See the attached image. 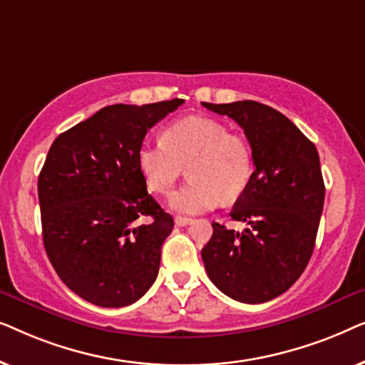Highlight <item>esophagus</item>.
<instances>
[{
	"label": "esophagus",
	"mask_w": 365,
	"mask_h": 365,
	"mask_svg": "<svg viewBox=\"0 0 365 365\" xmlns=\"http://www.w3.org/2000/svg\"><path fill=\"white\" fill-rule=\"evenodd\" d=\"M191 222H192L191 217H184V216L174 217V224H176V226H187V224H191Z\"/></svg>",
	"instance_id": "1"
}]
</instances>
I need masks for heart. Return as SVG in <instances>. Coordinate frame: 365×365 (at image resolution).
Listing matches in <instances>:
<instances>
[{"instance_id": "heart-1", "label": "heart", "mask_w": 365, "mask_h": 365, "mask_svg": "<svg viewBox=\"0 0 365 365\" xmlns=\"http://www.w3.org/2000/svg\"><path fill=\"white\" fill-rule=\"evenodd\" d=\"M138 166L153 192L168 194L184 171L189 181L171 194L169 206L181 214L211 211L224 201H236L254 173L251 144L226 124L211 118L189 116L169 124L163 141L143 143Z\"/></svg>"}]
</instances>
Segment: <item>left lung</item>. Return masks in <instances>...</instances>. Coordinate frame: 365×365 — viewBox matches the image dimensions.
Wrapping results in <instances>:
<instances>
[{
  "instance_id": "obj_1",
  "label": "left lung",
  "mask_w": 365,
  "mask_h": 365,
  "mask_svg": "<svg viewBox=\"0 0 365 365\" xmlns=\"http://www.w3.org/2000/svg\"><path fill=\"white\" fill-rule=\"evenodd\" d=\"M244 129L254 156L251 181L231 217L247 222L236 232L212 222L201 256L209 279L234 301L261 304L301 277L324 207V179L314 143L282 113L256 101L202 103Z\"/></svg>"
}]
</instances>
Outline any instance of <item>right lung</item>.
Returning <instances> with one entry per match:
<instances>
[{"label": "right lung", "instance_id": "obj_1", "mask_svg": "<svg viewBox=\"0 0 365 365\" xmlns=\"http://www.w3.org/2000/svg\"><path fill=\"white\" fill-rule=\"evenodd\" d=\"M182 103L106 106L49 148L38 178L44 249L59 279L94 306H129L156 281L174 221L148 194L138 151Z\"/></svg>", "mask_w": 365, "mask_h": 365}]
</instances>
